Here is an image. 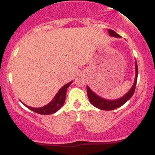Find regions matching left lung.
Listing matches in <instances>:
<instances>
[{
  "label": "left lung",
  "instance_id": "obj_1",
  "mask_svg": "<svg viewBox=\"0 0 155 155\" xmlns=\"http://www.w3.org/2000/svg\"><path fill=\"white\" fill-rule=\"evenodd\" d=\"M108 32L110 36H114L116 37V38H120L121 37L120 35L117 34L116 32L112 31V30L108 29ZM135 69H136V76H135V80L132 87L125 95L121 97L120 98L117 99V100H107V99L103 98L101 96L96 95L91 89L88 86H87V96L90 104L95 107L101 110H105V111H111V110L116 109V108L124 105L127 101H129L131 98V97H132L135 92V89H136L137 78H138V65H137L136 60L135 62Z\"/></svg>",
  "mask_w": 155,
  "mask_h": 155
}]
</instances>
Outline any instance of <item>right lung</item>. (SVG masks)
Returning <instances> with one entry per match:
<instances>
[{"label": "right lung", "mask_w": 155, "mask_h": 155, "mask_svg": "<svg viewBox=\"0 0 155 155\" xmlns=\"http://www.w3.org/2000/svg\"><path fill=\"white\" fill-rule=\"evenodd\" d=\"M72 81H70L69 83L66 84L65 85H64L63 87L60 89V90L58 91V93L56 94L54 96V98L52 99V101L51 102H49V104L46 106H43V107L40 108H33L31 106H28L27 105L24 104L27 108L31 109V111L35 112V113L40 114H54L55 112H57L60 108L63 106L65 101V96H66V91L67 89L71 84Z\"/></svg>", "instance_id": "1"}]
</instances>
